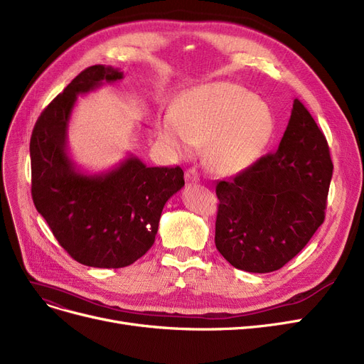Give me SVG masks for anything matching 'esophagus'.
I'll use <instances>...</instances> for the list:
<instances>
[{
    "label": "esophagus",
    "mask_w": 364,
    "mask_h": 364,
    "mask_svg": "<svg viewBox=\"0 0 364 364\" xmlns=\"http://www.w3.org/2000/svg\"><path fill=\"white\" fill-rule=\"evenodd\" d=\"M184 178H186L187 183H196V181H199V173L193 168L192 169H187L184 172Z\"/></svg>",
    "instance_id": "1"
}]
</instances>
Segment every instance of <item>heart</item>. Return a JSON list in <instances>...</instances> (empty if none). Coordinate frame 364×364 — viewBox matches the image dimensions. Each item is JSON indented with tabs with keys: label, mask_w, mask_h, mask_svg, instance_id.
<instances>
[{
	"label": "heart",
	"mask_w": 364,
	"mask_h": 364,
	"mask_svg": "<svg viewBox=\"0 0 364 364\" xmlns=\"http://www.w3.org/2000/svg\"><path fill=\"white\" fill-rule=\"evenodd\" d=\"M172 112L159 119L161 141L178 156L205 144L207 164L218 173L250 166L276 130L272 107L231 82H211L184 92Z\"/></svg>",
	"instance_id": "obj_1"
}]
</instances>
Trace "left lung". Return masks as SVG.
I'll return each mask as SVG.
<instances>
[{"label": "left lung", "instance_id": "8db88e82", "mask_svg": "<svg viewBox=\"0 0 364 364\" xmlns=\"http://www.w3.org/2000/svg\"><path fill=\"white\" fill-rule=\"evenodd\" d=\"M331 175L326 136L294 99L277 151L216 186L214 243L222 257L249 273L284 267L324 222Z\"/></svg>", "mask_w": 364, "mask_h": 364}]
</instances>
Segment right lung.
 <instances>
[{"instance_id":"1","label":"right lung","mask_w":364,"mask_h":364,"mask_svg":"<svg viewBox=\"0 0 364 364\" xmlns=\"http://www.w3.org/2000/svg\"><path fill=\"white\" fill-rule=\"evenodd\" d=\"M121 79L123 72L102 64L80 72L40 114L30 142L37 211L75 261L97 268L144 257L166 200L184 186L180 166H146L133 154L100 173L82 172L70 159L67 129L77 96Z\"/></svg>"}]
</instances>
